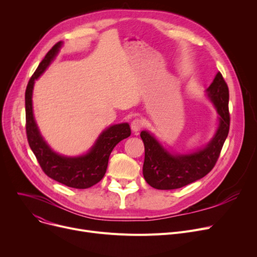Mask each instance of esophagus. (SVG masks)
Returning <instances> with one entry per match:
<instances>
[{
	"instance_id": "esophagus-1",
	"label": "esophagus",
	"mask_w": 257,
	"mask_h": 257,
	"mask_svg": "<svg viewBox=\"0 0 257 257\" xmlns=\"http://www.w3.org/2000/svg\"><path fill=\"white\" fill-rule=\"evenodd\" d=\"M144 126V121L143 119L141 118H134L132 121H131V129L133 132H138L140 131Z\"/></svg>"
}]
</instances>
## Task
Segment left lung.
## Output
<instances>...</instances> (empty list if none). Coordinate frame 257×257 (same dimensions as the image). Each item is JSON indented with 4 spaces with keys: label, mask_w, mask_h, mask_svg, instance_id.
Listing matches in <instances>:
<instances>
[{
    "label": "left lung",
    "mask_w": 257,
    "mask_h": 257,
    "mask_svg": "<svg viewBox=\"0 0 257 257\" xmlns=\"http://www.w3.org/2000/svg\"><path fill=\"white\" fill-rule=\"evenodd\" d=\"M207 96L220 115L219 127L203 149L191 154L173 155L148 131H142L145 145L143 174L147 183L157 190H175L207 175L217 164L230 126L229 89L220 72L207 88Z\"/></svg>",
    "instance_id": "left-lung-1"
}]
</instances>
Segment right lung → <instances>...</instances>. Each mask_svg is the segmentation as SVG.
Wrapping results in <instances>:
<instances>
[{
	"label": "right lung",
	"instance_id": "right-lung-1",
	"mask_svg": "<svg viewBox=\"0 0 257 257\" xmlns=\"http://www.w3.org/2000/svg\"><path fill=\"white\" fill-rule=\"evenodd\" d=\"M61 46L62 43L59 42L47 53L27 85L25 92L27 139L40 168L47 176L69 187L88 188L104 177L108 159L113 148L121 140L130 137L131 130L127 123L110 126L100 134L90 151L82 156L65 157L51 150L40 136L35 123L32 109V91L34 81L46 71Z\"/></svg>",
	"mask_w": 257,
	"mask_h": 257
}]
</instances>
